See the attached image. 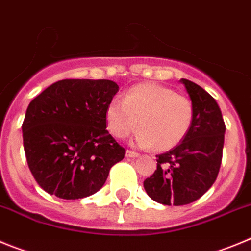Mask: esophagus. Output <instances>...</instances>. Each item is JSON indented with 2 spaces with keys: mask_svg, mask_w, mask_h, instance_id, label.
<instances>
[{
  "mask_svg": "<svg viewBox=\"0 0 251 251\" xmlns=\"http://www.w3.org/2000/svg\"><path fill=\"white\" fill-rule=\"evenodd\" d=\"M137 156H139V153L135 152V151H131V150L126 151V157H137Z\"/></svg>",
  "mask_w": 251,
  "mask_h": 251,
  "instance_id": "1",
  "label": "esophagus"
}]
</instances>
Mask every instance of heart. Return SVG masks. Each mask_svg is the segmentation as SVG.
Wrapping results in <instances>:
<instances>
[{"label":"heart","instance_id":"heart-1","mask_svg":"<svg viewBox=\"0 0 251 251\" xmlns=\"http://www.w3.org/2000/svg\"><path fill=\"white\" fill-rule=\"evenodd\" d=\"M107 130L116 139H125L139 125L134 144L139 148L166 151L179 145L190 131L193 103L186 96L155 82L139 83L124 95L123 102L106 106Z\"/></svg>","mask_w":251,"mask_h":251}]
</instances>
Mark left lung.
<instances>
[{"label":"left lung","mask_w":251,"mask_h":251,"mask_svg":"<svg viewBox=\"0 0 251 251\" xmlns=\"http://www.w3.org/2000/svg\"><path fill=\"white\" fill-rule=\"evenodd\" d=\"M194 107L190 131L179 145L157 155V169L144 181L148 195L164 205H186L201 198L218 177L225 124L215 99L181 78Z\"/></svg>","instance_id":"obj_1"}]
</instances>
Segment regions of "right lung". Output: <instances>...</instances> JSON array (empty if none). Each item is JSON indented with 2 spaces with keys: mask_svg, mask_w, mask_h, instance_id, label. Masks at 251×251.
Segmentation results:
<instances>
[{
  "mask_svg": "<svg viewBox=\"0 0 251 251\" xmlns=\"http://www.w3.org/2000/svg\"><path fill=\"white\" fill-rule=\"evenodd\" d=\"M119 91L110 80H61L26 110L22 137L33 177L46 193L76 200L98 193L125 149L106 130L105 110Z\"/></svg>",
  "mask_w": 251,
  "mask_h": 251,
  "instance_id": "right-lung-1",
  "label": "right lung"
}]
</instances>
